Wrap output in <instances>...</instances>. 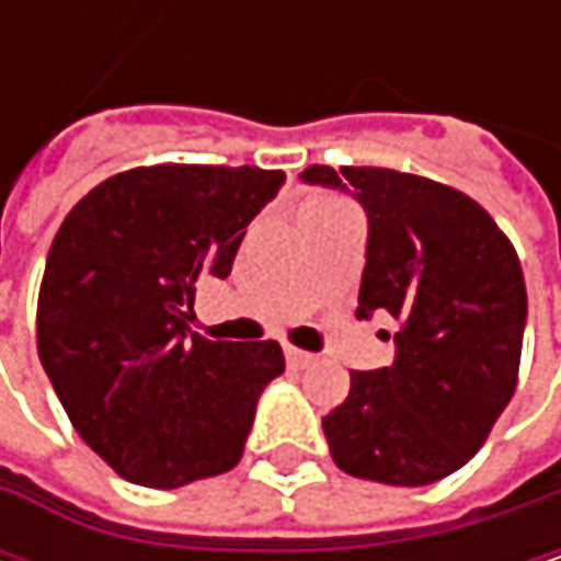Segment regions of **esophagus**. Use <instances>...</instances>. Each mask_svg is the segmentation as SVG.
Segmentation results:
<instances>
[{
  "label": "esophagus",
  "mask_w": 561,
  "mask_h": 561,
  "mask_svg": "<svg viewBox=\"0 0 561 561\" xmlns=\"http://www.w3.org/2000/svg\"><path fill=\"white\" fill-rule=\"evenodd\" d=\"M285 360L291 364V367H308V364H314V354H308V351H298V347H285Z\"/></svg>",
  "instance_id": "esophagus-1"
}]
</instances>
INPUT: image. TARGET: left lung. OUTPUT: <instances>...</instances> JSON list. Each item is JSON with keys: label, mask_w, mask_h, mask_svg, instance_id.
<instances>
[{"label": "left lung", "mask_w": 561, "mask_h": 561, "mask_svg": "<svg viewBox=\"0 0 561 561\" xmlns=\"http://www.w3.org/2000/svg\"><path fill=\"white\" fill-rule=\"evenodd\" d=\"M370 220L357 314L399 321L396 360L354 370L321 425L341 471L419 488L455 474L516 392L526 282L513 243L465 191L392 169L308 165Z\"/></svg>", "instance_id": "left-lung-1"}]
</instances>
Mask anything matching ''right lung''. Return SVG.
I'll list each match as a JSON object with an SVG mask.
<instances>
[{"label":"right lung","mask_w":561,"mask_h":561,"mask_svg":"<svg viewBox=\"0 0 561 561\" xmlns=\"http://www.w3.org/2000/svg\"><path fill=\"white\" fill-rule=\"evenodd\" d=\"M282 171L142 165L100 181L55 233L38 291V357L77 435L126 481L171 491L243 458L276 341L187 328L194 282L227 279Z\"/></svg>","instance_id":"obj_1"}]
</instances>
